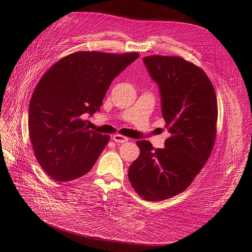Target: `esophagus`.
<instances>
[{
    "label": "esophagus",
    "instance_id": "esophagus-1",
    "mask_svg": "<svg viewBox=\"0 0 252 252\" xmlns=\"http://www.w3.org/2000/svg\"><path fill=\"white\" fill-rule=\"evenodd\" d=\"M113 140L117 143H124V142H127L129 140V138L126 136H123L121 134H115L113 136Z\"/></svg>",
    "mask_w": 252,
    "mask_h": 252
}]
</instances>
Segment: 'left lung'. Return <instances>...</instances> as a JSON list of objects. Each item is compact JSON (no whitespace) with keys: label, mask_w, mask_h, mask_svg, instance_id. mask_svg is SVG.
Here are the masks:
<instances>
[{"label":"left lung","mask_w":252,"mask_h":252,"mask_svg":"<svg viewBox=\"0 0 252 252\" xmlns=\"http://www.w3.org/2000/svg\"><path fill=\"white\" fill-rule=\"evenodd\" d=\"M158 84L162 116L171 136L165 148L154 150L137 141L139 157L130 165L128 177L147 201H162L184 191L208 160L217 136L218 102L205 71L178 56L143 58Z\"/></svg>","instance_id":"8db88e82"}]
</instances>
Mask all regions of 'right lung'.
<instances>
[{"label":"right lung","instance_id":"obj_1","mask_svg":"<svg viewBox=\"0 0 252 252\" xmlns=\"http://www.w3.org/2000/svg\"><path fill=\"white\" fill-rule=\"evenodd\" d=\"M138 56L79 51L43 75L30 101L29 132L35 158L51 178L68 182L90 171L110 136L90 130L84 117L100 110L113 80Z\"/></svg>","mask_w":252,"mask_h":252}]
</instances>
